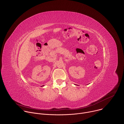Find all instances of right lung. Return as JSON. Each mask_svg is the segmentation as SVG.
<instances>
[{
	"label": "right lung",
	"mask_w": 124,
	"mask_h": 124,
	"mask_svg": "<svg viewBox=\"0 0 124 124\" xmlns=\"http://www.w3.org/2000/svg\"><path fill=\"white\" fill-rule=\"evenodd\" d=\"M44 86V85H43V86Z\"/></svg>",
	"instance_id": "1"
}]
</instances>
